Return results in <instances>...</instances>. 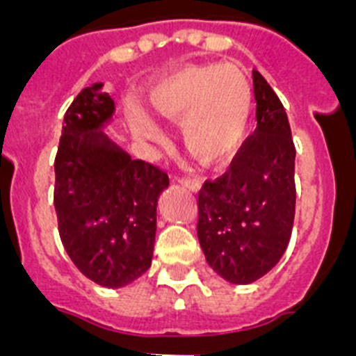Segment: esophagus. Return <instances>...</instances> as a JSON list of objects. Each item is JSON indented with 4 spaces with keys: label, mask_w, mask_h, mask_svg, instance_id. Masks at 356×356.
Wrapping results in <instances>:
<instances>
[{
    "label": "esophagus",
    "mask_w": 356,
    "mask_h": 356,
    "mask_svg": "<svg viewBox=\"0 0 356 356\" xmlns=\"http://www.w3.org/2000/svg\"><path fill=\"white\" fill-rule=\"evenodd\" d=\"M178 181H180V184L184 185V187H187V188H191V191H194V193H196V191H200V187H201L200 181L194 180V178H187V176H180V178H178Z\"/></svg>",
    "instance_id": "obj_1"
}]
</instances>
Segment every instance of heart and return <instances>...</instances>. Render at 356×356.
Listing matches in <instances>:
<instances>
[{
    "mask_svg": "<svg viewBox=\"0 0 356 356\" xmlns=\"http://www.w3.org/2000/svg\"><path fill=\"white\" fill-rule=\"evenodd\" d=\"M155 115L181 124V144L201 163H217L238 149L251 112L246 76L234 67H187L163 80L149 96ZM134 131L143 139H162L155 122L135 114Z\"/></svg>",
    "mask_w": 356,
    "mask_h": 356,
    "instance_id": "obj_1",
    "label": "heart"
}]
</instances>
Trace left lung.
<instances>
[{"instance_id":"1","label":"left lung","mask_w":356,"mask_h":356,"mask_svg":"<svg viewBox=\"0 0 356 356\" xmlns=\"http://www.w3.org/2000/svg\"><path fill=\"white\" fill-rule=\"evenodd\" d=\"M257 128L225 175L197 193V238L209 266L232 284H253L280 262L296 212L291 124L271 85L253 71Z\"/></svg>"}]
</instances>
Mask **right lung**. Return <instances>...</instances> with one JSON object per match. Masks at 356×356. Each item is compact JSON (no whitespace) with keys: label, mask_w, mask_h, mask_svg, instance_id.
<instances>
[{"label":"right lung","mask_w":356,"mask_h":356,"mask_svg":"<svg viewBox=\"0 0 356 356\" xmlns=\"http://www.w3.org/2000/svg\"><path fill=\"white\" fill-rule=\"evenodd\" d=\"M112 114L114 99L102 83L74 97L55 156L53 201L72 264L97 285L118 289L149 269L156 205L169 176L110 143L99 128Z\"/></svg>","instance_id":"1"}]
</instances>
